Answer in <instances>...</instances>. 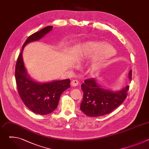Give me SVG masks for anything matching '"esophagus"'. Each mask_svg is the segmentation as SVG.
Returning a JSON list of instances; mask_svg holds the SVG:
<instances>
[{
    "label": "esophagus",
    "instance_id": "34e87169",
    "mask_svg": "<svg viewBox=\"0 0 149 149\" xmlns=\"http://www.w3.org/2000/svg\"><path fill=\"white\" fill-rule=\"evenodd\" d=\"M78 84H79V82L77 79H73L71 82V86H72V87H76V86H78Z\"/></svg>",
    "mask_w": 149,
    "mask_h": 149
}]
</instances>
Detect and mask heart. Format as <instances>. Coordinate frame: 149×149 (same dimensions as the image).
Returning <instances> with one entry per match:
<instances>
[{"label": "heart", "mask_w": 149, "mask_h": 149, "mask_svg": "<svg viewBox=\"0 0 149 149\" xmlns=\"http://www.w3.org/2000/svg\"><path fill=\"white\" fill-rule=\"evenodd\" d=\"M114 54V50L111 46L95 42L88 43L84 52V55L87 58L101 59V61L96 62L93 64L92 70L94 72L98 71L102 67V59H107Z\"/></svg>", "instance_id": "obj_1"}]
</instances>
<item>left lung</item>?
<instances>
[{"label":"left lung","mask_w":149,"mask_h":149,"mask_svg":"<svg viewBox=\"0 0 149 149\" xmlns=\"http://www.w3.org/2000/svg\"><path fill=\"white\" fill-rule=\"evenodd\" d=\"M132 71L129 73L132 79ZM84 93L81 103V110L89 117H99L112 112L125 100L129 86L117 91L102 88L95 79L90 78L84 81L81 85Z\"/></svg>","instance_id":"8db88e82"}]
</instances>
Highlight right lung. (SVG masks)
<instances>
[{
	"instance_id": "1",
	"label": "right lung",
	"mask_w": 149,
	"mask_h": 149,
	"mask_svg": "<svg viewBox=\"0 0 149 149\" xmlns=\"http://www.w3.org/2000/svg\"><path fill=\"white\" fill-rule=\"evenodd\" d=\"M48 26L29 36L25 42L17 58L15 79L19 95L26 107L35 114L47 115L54 111L59 103L62 93L71 87L70 79L38 83L31 79L27 74L22 58V51L29 42L38 40L52 29Z\"/></svg>"
}]
</instances>
